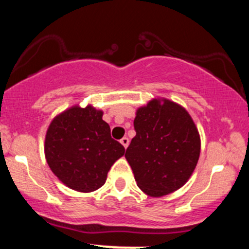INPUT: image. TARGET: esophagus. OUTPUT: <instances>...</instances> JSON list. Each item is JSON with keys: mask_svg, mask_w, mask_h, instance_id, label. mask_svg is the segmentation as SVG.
<instances>
[{"mask_svg": "<svg viewBox=\"0 0 249 249\" xmlns=\"http://www.w3.org/2000/svg\"><path fill=\"white\" fill-rule=\"evenodd\" d=\"M121 142H122L123 146H124L125 148H126V147L128 146V142H130V141H128L127 137H124V138H122V139H121Z\"/></svg>", "mask_w": 249, "mask_h": 249, "instance_id": "esophagus-1", "label": "esophagus"}]
</instances>
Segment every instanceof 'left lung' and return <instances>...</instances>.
Masks as SVG:
<instances>
[{"mask_svg":"<svg viewBox=\"0 0 249 249\" xmlns=\"http://www.w3.org/2000/svg\"><path fill=\"white\" fill-rule=\"evenodd\" d=\"M136 137L125 158L137 185L150 196L172 193L187 181L198 162V128L184 107L168 99H153L137 110Z\"/></svg>","mask_w":249,"mask_h":249,"instance_id":"obj_1","label":"left lung"}]
</instances>
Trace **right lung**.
I'll return each instance as SVG.
<instances>
[{
  "mask_svg": "<svg viewBox=\"0 0 249 249\" xmlns=\"http://www.w3.org/2000/svg\"><path fill=\"white\" fill-rule=\"evenodd\" d=\"M103 112L91 105L72 107L53 118L45 136V158L63 184L92 192L105 184L107 172L125 148L111 138Z\"/></svg>",
  "mask_w": 249,
  "mask_h": 249,
  "instance_id": "1",
  "label": "right lung"
}]
</instances>
